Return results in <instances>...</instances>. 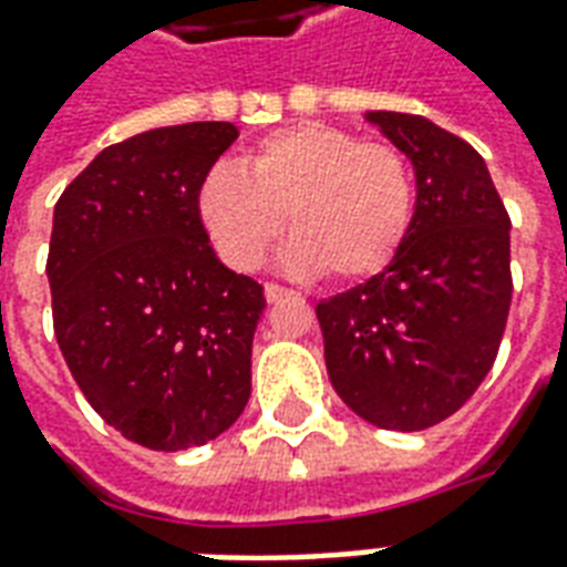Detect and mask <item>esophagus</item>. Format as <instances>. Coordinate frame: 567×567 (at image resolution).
I'll return each mask as SVG.
<instances>
[{"label":"esophagus","mask_w":567,"mask_h":567,"mask_svg":"<svg viewBox=\"0 0 567 567\" xmlns=\"http://www.w3.org/2000/svg\"><path fill=\"white\" fill-rule=\"evenodd\" d=\"M264 297H267V303H282V300H288V297H295V291H291V288H282V285H276V282H267L264 285Z\"/></svg>","instance_id":"34e87169"}]
</instances>
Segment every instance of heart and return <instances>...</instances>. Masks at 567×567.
<instances>
[{"instance_id": "obj_1", "label": "heart", "mask_w": 567, "mask_h": 567, "mask_svg": "<svg viewBox=\"0 0 567 567\" xmlns=\"http://www.w3.org/2000/svg\"><path fill=\"white\" fill-rule=\"evenodd\" d=\"M198 216L234 270H258L291 221L288 270L358 282L400 255L414 221V174L396 146L337 125H288L240 167L209 171Z\"/></svg>"}]
</instances>
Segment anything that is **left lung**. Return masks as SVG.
Here are the masks:
<instances>
[{
    "mask_svg": "<svg viewBox=\"0 0 567 567\" xmlns=\"http://www.w3.org/2000/svg\"><path fill=\"white\" fill-rule=\"evenodd\" d=\"M369 123L409 155L414 221L400 255L316 306L330 384L363 421L417 433L465 405L498 354L511 309V219L484 158L414 113Z\"/></svg>",
    "mask_w": 567,
    "mask_h": 567,
    "instance_id": "1",
    "label": "left lung"
}]
</instances>
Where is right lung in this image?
<instances>
[{"label": "right lung", "mask_w": 567, "mask_h": 567, "mask_svg": "<svg viewBox=\"0 0 567 567\" xmlns=\"http://www.w3.org/2000/svg\"><path fill=\"white\" fill-rule=\"evenodd\" d=\"M237 125L186 123L95 155L53 209V333L113 430L150 451L213 442L246 409L264 288L216 258L198 188Z\"/></svg>", "instance_id": "obj_1"}]
</instances>
